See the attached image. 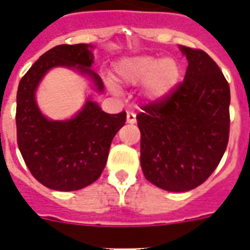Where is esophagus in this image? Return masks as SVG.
I'll return each instance as SVG.
<instances>
[{
	"mask_svg": "<svg viewBox=\"0 0 250 250\" xmlns=\"http://www.w3.org/2000/svg\"><path fill=\"white\" fill-rule=\"evenodd\" d=\"M127 123H129V125L136 123V114L133 111H127Z\"/></svg>",
	"mask_w": 250,
	"mask_h": 250,
	"instance_id": "obj_1",
	"label": "esophagus"
}]
</instances>
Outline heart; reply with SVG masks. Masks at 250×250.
<instances>
[{
    "mask_svg": "<svg viewBox=\"0 0 250 250\" xmlns=\"http://www.w3.org/2000/svg\"><path fill=\"white\" fill-rule=\"evenodd\" d=\"M118 79L125 84L136 85L144 83L145 97L152 101L164 100L175 89L180 79V67L171 58L140 56L125 58L117 66ZM109 86L117 90L110 82Z\"/></svg>",
    "mask_w": 250,
    "mask_h": 250,
    "instance_id": "obj_1",
    "label": "heart"
}]
</instances>
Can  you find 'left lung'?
<instances>
[{"label": "left lung", "mask_w": 250, "mask_h": 250, "mask_svg": "<svg viewBox=\"0 0 250 250\" xmlns=\"http://www.w3.org/2000/svg\"><path fill=\"white\" fill-rule=\"evenodd\" d=\"M186 76L166 98L143 106L140 162L146 180L170 192L201 186L221 162L229 135V85L200 49L179 46Z\"/></svg>", "instance_id": "8db88e82"}]
</instances>
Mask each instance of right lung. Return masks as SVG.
<instances>
[{"instance_id": "obj_1", "label": "right lung", "mask_w": 250, "mask_h": 250, "mask_svg": "<svg viewBox=\"0 0 250 250\" xmlns=\"http://www.w3.org/2000/svg\"><path fill=\"white\" fill-rule=\"evenodd\" d=\"M93 46L57 45L44 53L21 78L17 93V140L25 165L42 186L54 190L82 189L101 176L114 136L125 123V113L107 114L88 98L67 121H52L41 113L35 93L46 72L74 68L89 76L98 93L101 78L92 70Z\"/></svg>"}]
</instances>
